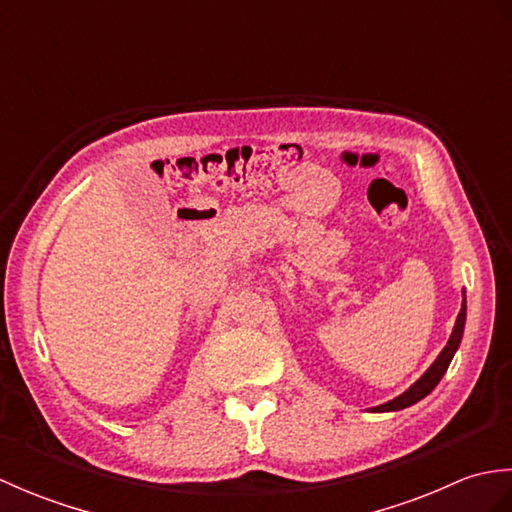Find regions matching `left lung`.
<instances>
[{"label":"left lung","instance_id":"obj_1","mask_svg":"<svg viewBox=\"0 0 512 512\" xmlns=\"http://www.w3.org/2000/svg\"><path fill=\"white\" fill-rule=\"evenodd\" d=\"M464 321H466V299L462 301V310H460V314H458V321H455V328H453V332H451V339H449L447 347H444V350L440 352V356L436 358V363H433V365L427 369V372L422 374V378L418 380V383H413V385L405 391V394L394 398V400L385 402V405L374 407L372 411H398V409H405V407L413 405V402H418V400H422L427 394H431V389L440 383V378H442L444 372H447V369H449V363H451V358H453L455 350H458V345H460V341H462V332H464Z\"/></svg>","mask_w":512,"mask_h":512}]
</instances>
